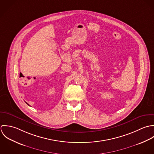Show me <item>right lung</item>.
<instances>
[{"label": "right lung", "mask_w": 154, "mask_h": 154, "mask_svg": "<svg viewBox=\"0 0 154 154\" xmlns=\"http://www.w3.org/2000/svg\"><path fill=\"white\" fill-rule=\"evenodd\" d=\"M26 103H27V105H29V104H28V103H27V102H26ZM29 106H30V105H29Z\"/></svg>", "instance_id": "1"}]
</instances>
